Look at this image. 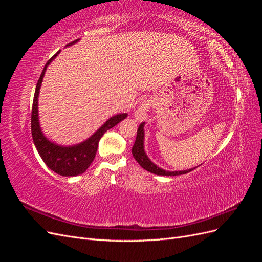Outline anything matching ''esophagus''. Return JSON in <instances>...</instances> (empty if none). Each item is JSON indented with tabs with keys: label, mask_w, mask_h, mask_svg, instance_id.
I'll return each instance as SVG.
<instances>
[{
	"label": "esophagus",
	"mask_w": 262,
	"mask_h": 262,
	"mask_svg": "<svg viewBox=\"0 0 262 262\" xmlns=\"http://www.w3.org/2000/svg\"><path fill=\"white\" fill-rule=\"evenodd\" d=\"M153 107V101L152 100H143L142 104L139 105L136 112H134V118H136L137 121H144L147 118L148 112Z\"/></svg>",
	"instance_id": "1"
}]
</instances>
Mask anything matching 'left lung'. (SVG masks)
I'll return each mask as SVG.
<instances>
[{
    "label": "left lung",
    "mask_w": 262,
    "mask_h": 262,
    "mask_svg": "<svg viewBox=\"0 0 262 262\" xmlns=\"http://www.w3.org/2000/svg\"><path fill=\"white\" fill-rule=\"evenodd\" d=\"M143 126L144 123H141L138 128V133H137V139L136 142H134V145L132 147V155L136 158V161L143 167L145 170L153 172L155 175H162V176H177V175H184V173L190 172L191 170L195 169L191 168L188 170H181V171H166L150 162L148 160V157L146 156L144 152V147H143V140H144V131H143Z\"/></svg>",
    "instance_id": "left-lung-1"
}]
</instances>
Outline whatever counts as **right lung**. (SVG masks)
Wrapping results in <instances>:
<instances>
[{
    "label": "right lung",
    "instance_id": "right-lung-1",
    "mask_svg": "<svg viewBox=\"0 0 262 262\" xmlns=\"http://www.w3.org/2000/svg\"><path fill=\"white\" fill-rule=\"evenodd\" d=\"M76 41L77 40H74L72 42L68 43L67 46L73 45ZM59 52L60 51L55 53L53 57L46 63V66L42 70V73L40 77H39L37 86H36L33 108H31V136H33L34 143L36 145L38 153L41 156L45 164L48 166L52 171L59 173L61 176L72 177V176L81 175V173H83L87 168L90 167V165L94 161L95 155H96L98 143L101 137L104 136L106 131L112 129L113 126H115L121 120H123V119H125V117L128 115L121 114V115L112 117L108 121L104 123V125H101L99 130L95 132L89 140H86L81 144L64 147V146L54 144L52 142L47 140L40 130V126H39L38 95H39V90H40L46 69L48 67V64H50V62L57 57Z\"/></svg>",
    "mask_w": 262,
    "mask_h": 262
}]
</instances>
